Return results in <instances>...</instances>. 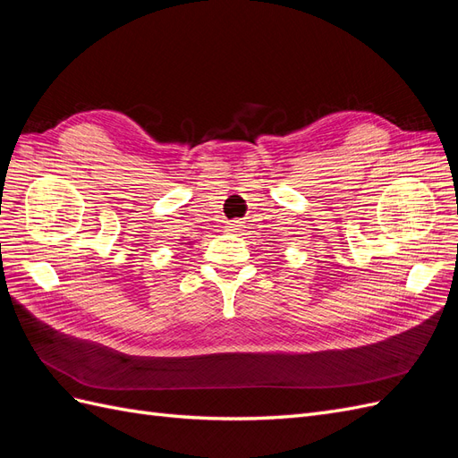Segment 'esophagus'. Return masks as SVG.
I'll list each match as a JSON object with an SVG mask.
<instances>
[{"label": "esophagus", "instance_id": "esophagus-1", "mask_svg": "<svg viewBox=\"0 0 458 458\" xmlns=\"http://www.w3.org/2000/svg\"><path fill=\"white\" fill-rule=\"evenodd\" d=\"M241 229H242V221H239V219L227 221V231H229V233H239Z\"/></svg>", "mask_w": 458, "mask_h": 458}]
</instances>
